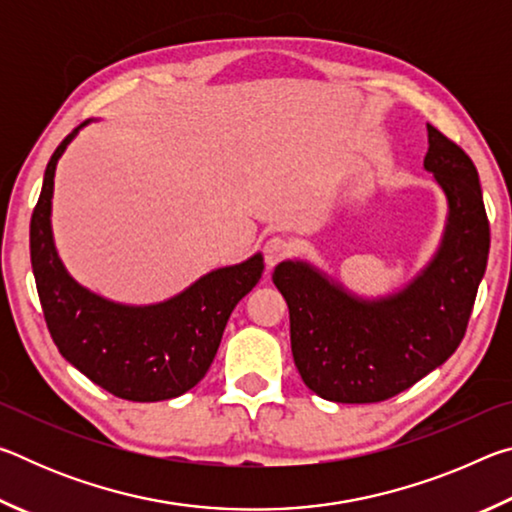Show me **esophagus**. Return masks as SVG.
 Wrapping results in <instances>:
<instances>
[{
	"label": "esophagus",
	"mask_w": 512,
	"mask_h": 512,
	"mask_svg": "<svg viewBox=\"0 0 512 512\" xmlns=\"http://www.w3.org/2000/svg\"><path fill=\"white\" fill-rule=\"evenodd\" d=\"M291 253V244L284 237H271L266 239L264 244V259L266 266H275L277 262H282L284 257Z\"/></svg>",
	"instance_id": "34e87169"
}]
</instances>
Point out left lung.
<instances>
[{"mask_svg": "<svg viewBox=\"0 0 512 512\" xmlns=\"http://www.w3.org/2000/svg\"><path fill=\"white\" fill-rule=\"evenodd\" d=\"M424 169L447 196L443 244L393 296H352L307 262L275 266L291 352L307 388L329 402L370 404L411 388L461 345L490 253L479 173L461 146L427 124Z\"/></svg>", "mask_w": 512, "mask_h": 512, "instance_id": "1", "label": "left lung"}]
</instances>
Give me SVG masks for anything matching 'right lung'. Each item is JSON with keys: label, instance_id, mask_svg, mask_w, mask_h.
Instances as JSON below:
<instances>
[{"label": "right lung", "instance_id": "obj_1", "mask_svg": "<svg viewBox=\"0 0 512 512\" xmlns=\"http://www.w3.org/2000/svg\"><path fill=\"white\" fill-rule=\"evenodd\" d=\"M88 124L74 128L47 164L31 216V266L58 352L94 384L131 402L187 393L205 377L237 302L264 273L262 255L203 275L176 298L128 307L83 289L65 271L51 237V196L58 158Z\"/></svg>", "mask_w": 512, "mask_h": 512}]
</instances>
